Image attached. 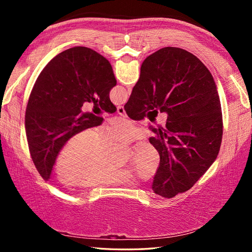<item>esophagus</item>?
<instances>
[{"instance_id": "34e87169", "label": "esophagus", "mask_w": 252, "mask_h": 252, "mask_svg": "<svg viewBox=\"0 0 252 252\" xmlns=\"http://www.w3.org/2000/svg\"><path fill=\"white\" fill-rule=\"evenodd\" d=\"M117 111H118L120 116H123V117L126 116V112H125V109H124L123 106H119V107L117 108Z\"/></svg>"}]
</instances>
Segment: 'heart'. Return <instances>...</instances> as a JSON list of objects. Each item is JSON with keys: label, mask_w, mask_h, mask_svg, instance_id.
Masks as SVG:
<instances>
[{"label": "heart", "mask_w": 252, "mask_h": 252, "mask_svg": "<svg viewBox=\"0 0 252 252\" xmlns=\"http://www.w3.org/2000/svg\"><path fill=\"white\" fill-rule=\"evenodd\" d=\"M139 134L138 128L125 119L113 120L100 132L86 128L74 133L61 148L55 163V173L60 183L78 188H93L129 184L134 181L132 170L126 164L112 162L116 145L128 143ZM159 157L148 142H140L132 151L131 165L143 177L158 169Z\"/></svg>", "instance_id": "1"}]
</instances>
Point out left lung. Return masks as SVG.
<instances>
[{
    "label": "left lung",
    "instance_id": "8db88e82",
    "mask_svg": "<svg viewBox=\"0 0 252 252\" xmlns=\"http://www.w3.org/2000/svg\"><path fill=\"white\" fill-rule=\"evenodd\" d=\"M116 85L108 60L87 47L67 49L45 66L25 114L30 156L45 181L50 179L61 148L74 133L102 124L101 117L81 111L84 103L94 102L106 112H116L109 98Z\"/></svg>",
    "mask_w": 252,
    "mask_h": 252
}]
</instances>
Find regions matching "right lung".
Wrapping results in <instances>:
<instances>
[{
	"instance_id": "obj_1",
	"label": "right lung",
	"mask_w": 252,
	"mask_h": 252,
	"mask_svg": "<svg viewBox=\"0 0 252 252\" xmlns=\"http://www.w3.org/2000/svg\"><path fill=\"white\" fill-rule=\"evenodd\" d=\"M155 108L166 112L167 121L165 127L151 128L149 142L159 155L152 190L170 199L199 181L222 143L220 102L207 67L178 47H164L145 59L124 109L140 121Z\"/></svg>"
}]
</instances>
